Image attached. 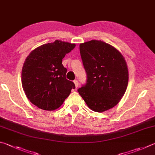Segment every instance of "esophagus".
<instances>
[{"instance_id": "1", "label": "esophagus", "mask_w": 155, "mask_h": 155, "mask_svg": "<svg viewBox=\"0 0 155 155\" xmlns=\"http://www.w3.org/2000/svg\"><path fill=\"white\" fill-rule=\"evenodd\" d=\"M74 85H75V87L76 88H77L78 86V83L77 81H74Z\"/></svg>"}]
</instances>
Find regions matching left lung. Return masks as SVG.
I'll return each mask as SVG.
<instances>
[{
    "mask_svg": "<svg viewBox=\"0 0 155 155\" xmlns=\"http://www.w3.org/2000/svg\"><path fill=\"white\" fill-rule=\"evenodd\" d=\"M80 53L87 75L78 91L93 111L113 108L122 99L129 81L127 64L119 50L102 41L81 43Z\"/></svg>",
    "mask_w": 155,
    "mask_h": 155,
    "instance_id": "1",
    "label": "left lung"
}]
</instances>
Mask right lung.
Returning <instances> with one entry per match:
<instances>
[{"instance_id":"add662e5","label":"right lung","mask_w":155,"mask_h":155,"mask_svg":"<svg viewBox=\"0 0 155 155\" xmlns=\"http://www.w3.org/2000/svg\"><path fill=\"white\" fill-rule=\"evenodd\" d=\"M74 43L55 40L36 47L26 58L21 71V84L30 102L45 110L58 108L74 89L67 80L62 59L74 48Z\"/></svg>"}]
</instances>
